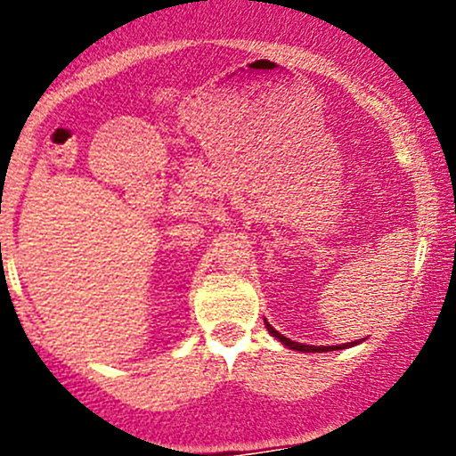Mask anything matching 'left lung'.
Here are the masks:
<instances>
[{
  "label": "left lung",
  "mask_w": 456,
  "mask_h": 456,
  "mask_svg": "<svg viewBox=\"0 0 456 456\" xmlns=\"http://www.w3.org/2000/svg\"><path fill=\"white\" fill-rule=\"evenodd\" d=\"M265 326H267V331L272 333L273 338H276V340H281L285 345V347H289V349H294V352H310V354H322V352H336V349H347V347H354V345H358V342H347V345H340V347H338V345H333V347H315V345H301V342H294V340H289V338H285V336H281V333L276 331V329H273L272 324H269L267 320H265Z\"/></svg>",
  "instance_id": "8db88e82"
}]
</instances>
